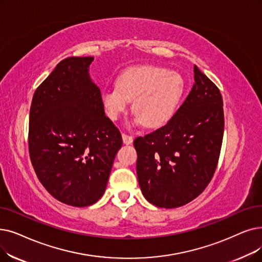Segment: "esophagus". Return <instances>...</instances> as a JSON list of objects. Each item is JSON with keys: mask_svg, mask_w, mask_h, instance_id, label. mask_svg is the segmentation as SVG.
I'll return each instance as SVG.
<instances>
[{"mask_svg": "<svg viewBox=\"0 0 262 262\" xmlns=\"http://www.w3.org/2000/svg\"><path fill=\"white\" fill-rule=\"evenodd\" d=\"M122 138H123V142H124L125 144H132L133 141H134L132 136H129V135H127V134H124V133L122 134Z\"/></svg>", "mask_w": 262, "mask_h": 262, "instance_id": "esophagus-1", "label": "esophagus"}]
</instances>
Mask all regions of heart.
<instances>
[{
    "mask_svg": "<svg viewBox=\"0 0 262 262\" xmlns=\"http://www.w3.org/2000/svg\"><path fill=\"white\" fill-rule=\"evenodd\" d=\"M184 91V79L179 73L159 66H136L118 76L116 89L101 93V104L107 117L117 121L133 100L136 121L156 128L173 117Z\"/></svg>",
    "mask_w": 262,
    "mask_h": 262,
    "instance_id": "obj_1",
    "label": "heart"
}]
</instances>
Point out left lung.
Here are the masks:
<instances>
[{"mask_svg": "<svg viewBox=\"0 0 262 262\" xmlns=\"http://www.w3.org/2000/svg\"><path fill=\"white\" fill-rule=\"evenodd\" d=\"M188 96L165 126L137 137V177L144 198L173 209L206 189L219 163L224 135L219 88L194 66Z\"/></svg>", "mask_w": 262, "mask_h": 262, "instance_id": "left-lung-1", "label": "left lung"}]
</instances>
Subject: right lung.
I'll return each instance as SVG.
<instances>
[{"mask_svg":"<svg viewBox=\"0 0 262 262\" xmlns=\"http://www.w3.org/2000/svg\"><path fill=\"white\" fill-rule=\"evenodd\" d=\"M93 56L61 61L33 95L29 152L49 194L68 206L88 207L104 195L122 136L91 80Z\"/></svg>","mask_w":262,"mask_h":262,"instance_id":"1","label":"right lung"}]
</instances>
